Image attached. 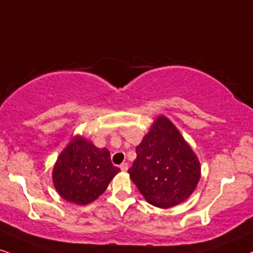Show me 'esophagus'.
Listing matches in <instances>:
<instances>
[{"mask_svg": "<svg viewBox=\"0 0 253 253\" xmlns=\"http://www.w3.org/2000/svg\"><path fill=\"white\" fill-rule=\"evenodd\" d=\"M120 169L123 171H126L127 169H128V164H127V162H124V164H121L120 165Z\"/></svg>", "mask_w": 253, "mask_h": 253, "instance_id": "34e87169", "label": "esophagus"}]
</instances>
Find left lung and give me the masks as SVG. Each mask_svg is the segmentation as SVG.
Returning <instances> with one entry per match:
<instances>
[{
    "mask_svg": "<svg viewBox=\"0 0 253 253\" xmlns=\"http://www.w3.org/2000/svg\"><path fill=\"white\" fill-rule=\"evenodd\" d=\"M129 176L146 201L159 208L183 202L201 176L200 162L176 127L159 117L136 147Z\"/></svg>",
    "mask_w": 253,
    "mask_h": 253,
    "instance_id": "left-lung-1",
    "label": "left lung"
}]
</instances>
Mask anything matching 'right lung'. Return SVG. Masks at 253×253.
Returning a JSON list of instances; mask_svg holds the SVG:
<instances>
[{"mask_svg": "<svg viewBox=\"0 0 253 253\" xmlns=\"http://www.w3.org/2000/svg\"><path fill=\"white\" fill-rule=\"evenodd\" d=\"M119 171L111 162L110 150L97 148L82 136H76L60 153L52 178L64 200L83 206L100 196Z\"/></svg>", "mask_w": 253, "mask_h": 253, "instance_id": "1", "label": "right lung"}]
</instances>
